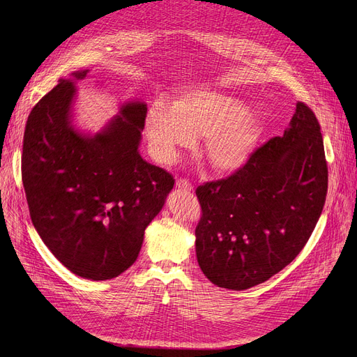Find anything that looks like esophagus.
<instances>
[{"mask_svg":"<svg viewBox=\"0 0 357 357\" xmlns=\"http://www.w3.org/2000/svg\"><path fill=\"white\" fill-rule=\"evenodd\" d=\"M176 186H178V190L190 191V192L194 190L192 183H191L188 179H185V178H179V179H176Z\"/></svg>","mask_w":357,"mask_h":357,"instance_id":"obj_1","label":"esophagus"}]
</instances>
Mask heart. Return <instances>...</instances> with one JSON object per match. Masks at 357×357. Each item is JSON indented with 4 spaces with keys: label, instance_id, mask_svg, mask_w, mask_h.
Segmentation results:
<instances>
[{
    "label": "heart",
    "instance_id": "obj_1",
    "mask_svg": "<svg viewBox=\"0 0 357 357\" xmlns=\"http://www.w3.org/2000/svg\"><path fill=\"white\" fill-rule=\"evenodd\" d=\"M146 131L158 160L172 163L181 149L205 137L204 153L217 172L238 171L252 156L260 136L259 121L233 97L215 91H194L175 102V109L155 104L146 117Z\"/></svg>",
    "mask_w": 357,
    "mask_h": 357
}]
</instances>
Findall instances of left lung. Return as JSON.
Segmentation results:
<instances>
[{
	"instance_id": "left-lung-1",
	"label": "left lung",
	"mask_w": 357,
	"mask_h": 357,
	"mask_svg": "<svg viewBox=\"0 0 357 357\" xmlns=\"http://www.w3.org/2000/svg\"><path fill=\"white\" fill-rule=\"evenodd\" d=\"M327 188L320 123L298 102L282 137L257 147L229 178L197 188L202 214L195 246L204 275L241 291L282 271L311 237Z\"/></svg>"
}]
</instances>
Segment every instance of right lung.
I'll use <instances>...</instances> for the list:
<instances>
[{
  "instance_id": "obj_1",
  "label": "right lung",
  "mask_w": 357,
  "mask_h": 357,
  "mask_svg": "<svg viewBox=\"0 0 357 357\" xmlns=\"http://www.w3.org/2000/svg\"><path fill=\"white\" fill-rule=\"evenodd\" d=\"M73 96L75 85L59 79L33 107L22 178L33 226L54 257L75 275L105 280L135 264L175 179L139 155L146 104L123 105L101 133L88 137L70 126Z\"/></svg>"
}]
</instances>
